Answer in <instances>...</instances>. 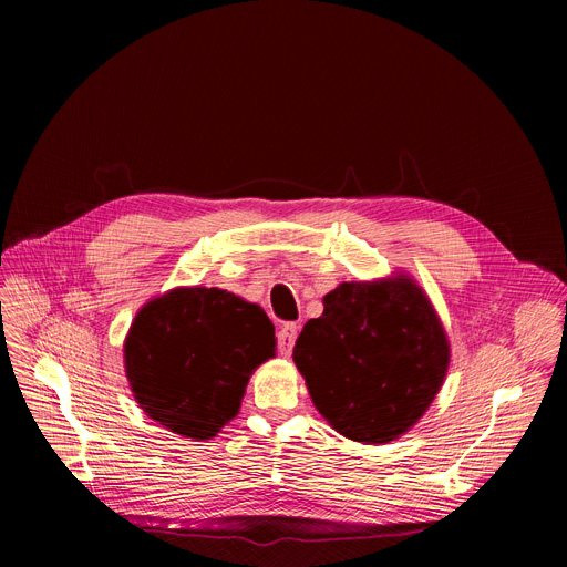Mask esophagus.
Here are the masks:
<instances>
[{
	"label": "esophagus",
	"instance_id": "esophagus-1",
	"mask_svg": "<svg viewBox=\"0 0 567 567\" xmlns=\"http://www.w3.org/2000/svg\"><path fill=\"white\" fill-rule=\"evenodd\" d=\"M296 337H298V326H296V322H285V326L278 332V350H280L282 357L291 354Z\"/></svg>",
	"mask_w": 567,
	"mask_h": 567
}]
</instances>
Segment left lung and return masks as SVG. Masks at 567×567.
<instances>
[{"instance_id": "8db88e82", "label": "left lung", "mask_w": 567, "mask_h": 567, "mask_svg": "<svg viewBox=\"0 0 567 567\" xmlns=\"http://www.w3.org/2000/svg\"><path fill=\"white\" fill-rule=\"evenodd\" d=\"M293 363L316 411L348 440L388 444L409 433L437 396L451 343L413 276L341 282L307 320Z\"/></svg>"}]
</instances>
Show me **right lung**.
<instances>
[{"instance_id": "obj_1", "label": "right lung", "mask_w": 567, "mask_h": 567, "mask_svg": "<svg viewBox=\"0 0 567 567\" xmlns=\"http://www.w3.org/2000/svg\"><path fill=\"white\" fill-rule=\"evenodd\" d=\"M274 357L265 309L217 287H175L147 300L123 343L138 409L190 440H213L239 413L256 368Z\"/></svg>"}]
</instances>
